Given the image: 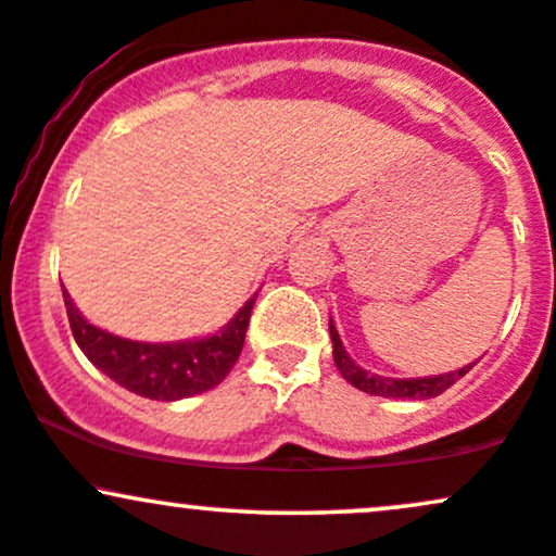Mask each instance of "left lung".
<instances>
[{
  "instance_id": "left-lung-1",
  "label": "left lung",
  "mask_w": 556,
  "mask_h": 556,
  "mask_svg": "<svg viewBox=\"0 0 556 556\" xmlns=\"http://www.w3.org/2000/svg\"><path fill=\"white\" fill-rule=\"evenodd\" d=\"M329 334H331V344H334V363L340 368V374L350 381L353 387H358L361 392L368 394H379V397H400V400H429L442 394L444 389H450L457 379H463L465 374L470 371L473 366H465L460 371H452L444 376H429V379H387V376L379 374H368L363 371L358 363L350 361L348 350L342 348L340 334H337L334 324L329 321Z\"/></svg>"
}]
</instances>
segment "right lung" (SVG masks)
I'll use <instances>...</instances> for the list:
<instances>
[{
  "mask_svg": "<svg viewBox=\"0 0 556 556\" xmlns=\"http://www.w3.org/2000/svg\"><path fill=\"white\" fill-rule=\"evenodd\" d=\"M62 295H65L70 329L86 358L119 387L130 389L140 397L164 402L206 392L232 371L245 342L253 303H256V298L248 300L219 334L206 337V340L149 344L96 329L78 314L67 290H62Z\"/></svg>",
  "mask_w": 556,
  "mask_h": 556,
  "instance_id": "add662e5",
  "label": "right lung"
}]
</instances>
